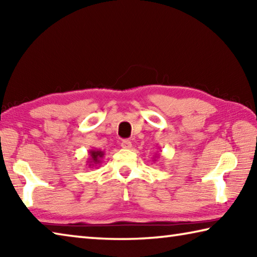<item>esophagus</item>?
Returning <instances> with one entry per match:
<instances>
[{"instance_id": "esophagus-1", "label": "esophagus", "mask_w": 257, "mask_h": 257, "mask_svg": "<svg viewBox=\"0 0 257 257\" xmlns=\"http://www.w3.org/2000/svg\"><path fill=\"white\" fill-rule=\"evenodd\" d=\"M132 146H133L132 142L128 141V139H124V141L121 142V147H122V149H124V150H130V149H132Z\"/></svg>"}]
</instances>
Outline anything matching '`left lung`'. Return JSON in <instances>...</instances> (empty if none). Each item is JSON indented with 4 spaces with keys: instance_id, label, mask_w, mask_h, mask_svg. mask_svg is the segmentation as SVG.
Instances as JSON below:
<instances>
[{
    "instance_id": "1",
    "label": "left lung",
    "mask_w": 257,
    "mask_h": 257,
    "mask_svg": "<svg viewBox=\"0 0 257 257\" xmlns=\"http://www.w3.org/2000/svg\"><path fill=\"white\" fill-rule=\"evenodd\" d=\"M154 161H156V160H154Z\"/></svg>"
}]
</instances>
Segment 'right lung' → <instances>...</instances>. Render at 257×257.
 <instances>
[{"label": "right lung", "mask_w": 257, "mask_h": 257, "mask_svg": "<svg viewBox=\"0 0 257 257\" xmlns=\"http://www.w3.org/2000/svg\"><path fill=\"white\" fill-rule=\"evenodd\" d=\"M88 161H87V165L89 168H96L97 165L102 163V159L104 156V152L101 150H89L88 151Z\"/></svg>", "instance_id": "right-lung-1"}]
</instances>
